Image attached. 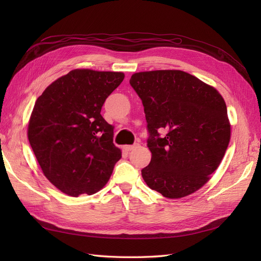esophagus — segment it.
<instances>
[{
  "instance_id": "1",
  "label": "esophagus",
  "mask_w": 261,
  "mask_h": 261,
  "mask_svg": "<svg viewBox=\"0 0 261 261\" xmlns=\"http://www.w3.org/2000/svg\"><path fill=\"white\" fill-rule=\"evenodd\" d=\"M138 147V144H134V145H129V146H124V150L125 151H132L133 149H135Z\"/></svg>"
}]
</instances>
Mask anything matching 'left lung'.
Segmentation results:
<instances>
[{
	"mask_svg": "<svg viewBox=\"0 0 261 261\" xmlns=\"http://www.w3.org/2000/svg\"><path fill=\"white\" fill-rule=\"evenodd\" d=\"M129 84L143 101L147 146L152 153L141 170L146 184L171 199L198 191L218 169L230 143L222 96L181 70L136 73Z\"/></svg>",
	"mask_w": 261,
	"mask_h": 261,
	"instance_id": "1",
	"label": "left lung"
}]
</instances>
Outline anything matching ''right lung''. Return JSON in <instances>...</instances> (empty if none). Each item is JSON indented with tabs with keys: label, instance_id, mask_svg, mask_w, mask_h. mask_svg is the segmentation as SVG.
<instances>
[{
	"label": "right lung",
	"instance_id": "add662e5",
	"mask_svg": "<svg viewBox=\"0 0 261 261\" xmlns=\"http://www.w3.org/2000/svg\"><path fill=\"white\" fill-rule=\"evenodd\" d=\"M123 80L118 72L74 69L37 99L28 139L43 174L61 192L92 195L108 183L122 153L100 112Z\"/></svg>",
	"mask_w": 261,
	"mask_h": 261
}]
</instances>
